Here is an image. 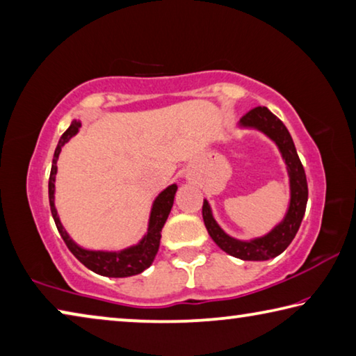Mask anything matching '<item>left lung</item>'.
<instances>
[{
    "mask_svg": "<svg viewBox=\"0 0 356 356\" xmlns=\"http://www.w3.org/2000/svg\"><path fill=\"white\" fill-rule=\"evenodd\" d=\"M240 126L254 127L264 134H266L273 142L277 145L279 151L285 161L290 178V205L289 211L285 214L284 220L276 225L268 235L261 238H255L250 241H240L227 235L220 229L216 220L213 218L211 208L208 202L203 200L202 216L205 222L207 230L213 241L224 250V252L233 255V257L241 260H270L276 255L282 254L298 232L302 216L306 211L307 203V181L305 168L296 153L292 136L284 126L276 115H273L266 107H255L243 116L240 120Z\"/></svg>",
    "mask_w": 356,
    "mask_h": 356,
    "instance_id": "left-lung-1",
    "label": "left lung"
}]
</instances>
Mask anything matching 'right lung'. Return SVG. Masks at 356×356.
Instances as JSON below:
<instances>
[{
	"label": "right lung",
	"instance_id": "obj_1",
	"mask_svg": "<svg viewBox=\"0 0 356 356\" xmlns=\"http://www.w3.org/2000/svg\"><path fill=\"white\" fill-rule=\"evenodd\" d=\"M80 126H81L80 121L77 120L72 121L71 126H69V129L63 134L60 142H58L55 154H54V161H51V172L49 178V200H50V211L56 224V229L60 232V235L64 240V243H66L69 250H71L75 257H77L86 268H90L91 271L107 277H127V276L138 275V273L145 271L151 264H153V260L157 254V249H159L162 227H164L168 214H170L178 186L177 184L168 186L167 189H164L159 195H157V199L153 203V208H151L148 233L143 236L142 241L136 244V246L123 249L120 250V252L88 250L77 246V244L69 238L66 230H64V227L60 222V218H58V213L55 208L54 194H55L56 161H58V156L61 153V147H64V143H67L69 140L79 132Z\"/></svg>",
	"mask_w": 356,
	"mask_h": 356
}]
</instances>
